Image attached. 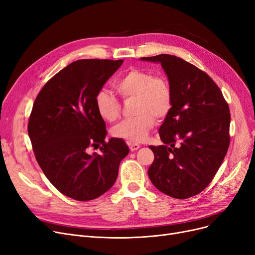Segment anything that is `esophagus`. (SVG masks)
<instances>
[{
  "instance_id": "esophagus-1",
  "label": "esophagus",
  "mask_w": 255,
  "mask_h": 255,
  "mask_svg": "<svg viewBox=\"0 0 255 255\" xmlns=\"http://www.w3.org/2000/svg\"><path fill=\"white\" fill-rule=\"evenodd\" d=\"M128 145H129V149L131 152H134L140 148V144H138L136 142H128Z\"/></svg>"
}]
</instances>
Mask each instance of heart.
<instances>
[{
  "instance_id": "heart-1",
  "label": "heart",
  "mask_w": 255,
  "mask_h": 255,
  "mask_svg": "<svg viewBox=\"0 0 255 255\" xmlns=\"http://www.w3.org/2000/svg\"><path fill=\"white\" fill-rule=\"evenodd\" d=\"M115 88L124 99L134 98L136 116L123 121L113 129L114 136L129 142H140L155 125V118L164 119L170 112L173 100L169 80L163 75L132 68L121 75ZM98 115L107 122H115L121 115L119 99L107 90H100L95 96Z\"/></svg>"
}]
</instances>
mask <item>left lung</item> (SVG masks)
Segmentation results:
<instances>
[{
  "label": "left lung",
  "instance_id": "left-lung-1",
  "mask_svg": "<svg viewBox=\"0 0 255 255\" xmlns=\"http://www.w3.org/2000/svg\"><path fill=\"white\" fill-rule=\"evenodd\" d=\"M141 60L161 63L173 93L159 129L163 144L149 146L154 153L150 180L168 196H194L215 177L229 150V104L215 82L185 60L164 53Z\"/></svg>",
  "mask_w": 255,
  "mask_h": 255
}]
</instances>
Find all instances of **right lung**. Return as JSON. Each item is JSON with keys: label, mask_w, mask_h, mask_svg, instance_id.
<instances>
[{"label": "right lung", "mask_w": 255, "mask_h": 255, "mask_svg": "<svg viewBox=\"0 0 255 255\" xmlns=\"http://www.w3.org/2000/svg\"><path fill=\"white\" fill-rule=\"evenodd\" d=\"M123 60H78L53 75L37 95L28 123L35 158L49 182L79 202L99 197L115 184L129 149L105 141L106 125L95 96ZM90 147L101 154H88Z\"/></svg>", "instance_id": "obj_1"}]
</instances>
